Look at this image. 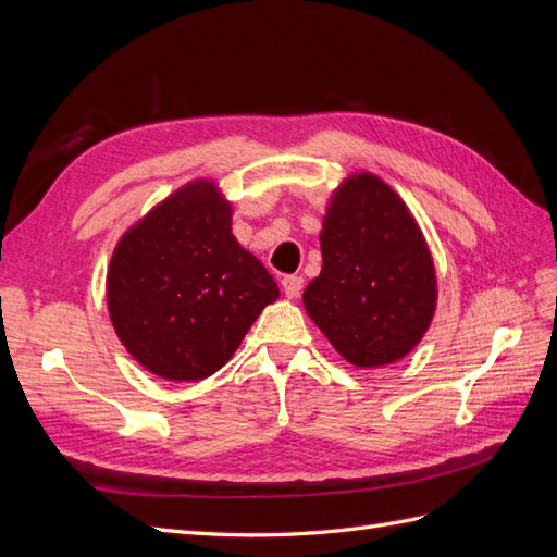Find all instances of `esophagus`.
<instances>
[{"label":"esophagus","mask_w":557,"mask_h":557,"mask_svg":"<svg viewBox=\"0 0 557 557\" xmlns=\"http://www.w3.org/2000/svg\"><path fill=\"white\" fill-rule=\"evenodd\" d=\"M281 285H283L285 297H288V299H297L299 293H301V288H305V278H301V276H283Z\"/></svg>","instance_id":"esophagus-1"}]
</instances>
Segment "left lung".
<instances>
[{
  "label": "left lung",
  "instance_id": "1",
  "mask_svg": "<svg viewBox=\"0 0 557 557\" xmlns=\"http://www.w3.org/2000/svg\"><path fill=\"white\" fill-rule=\"evenodd\" d=\"M320 252L301 301L336 352L360 369L409 356L436 311V272L404 199L376 174H350L327 201Z\"/></svg>",
  "mask_w": 557,
  "mask_h": 557
}]
</instances>
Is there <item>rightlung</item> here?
<instances>
[{
	"label": "right lung",
	"instance_id": "add662e5",
	"mask_svg": "<svg viewBox=\"0 0 557 557\" xmlns=\"http://www.w3.org/2000/svg\"><path fill=\"white\" fill-rule=\"evenodd\" d=\"M276 299V281L232 234V201L211 178L181 185L129 225L107 272L117 339L174 383L215 374Z\"/></svg>",
	"mask_w": 557,
	"mask_h": 557
}]
</instances>
